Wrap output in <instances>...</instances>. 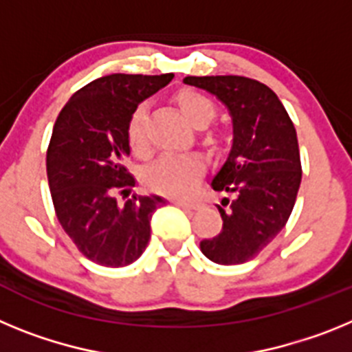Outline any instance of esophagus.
<instances>
[{"instance_id":"1","label":"esophagus","mask_w":352,"mask_h":352,"mask_svg":"<svg viewBox=\"0 0 352 352\" xmlns=\"http://www.w3.org/2000/svg\"><path fill=\"white\" fill-rule=\"evenodd\" d=\"M173 203L185 208V210H199L201 208V203H197V201H188V199H173Z\"/></svg>"}]
</instances>
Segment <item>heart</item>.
Returning a JSON list of instances; mask_svg holds the SVG:
<instances>
[{
    "mask_svg": "<svg viewBox=\"0 0 352 352\" xmlns=\"http://www.w3.org/2000/svg\"><path fill=\"white\" fill-rule=\"evenodd\" d=\"M174 102L185 120L194 126L208 125L217 114L213 100L195 89H182L174 95ZM126 141L133 153L141 155L146 151L148 141L144 105H139L130 113L126 120ZM210 141H219V135L211 133ZM204 169V160L199 155H164L146 167L142 179L149 190L173 197H185L194 192Z\"/></svg>",
    "mask_w": 352,
    "mask_h": 352,
    "instance_id": "b5f03b06",
    "label": "heart"
}]
</instances>
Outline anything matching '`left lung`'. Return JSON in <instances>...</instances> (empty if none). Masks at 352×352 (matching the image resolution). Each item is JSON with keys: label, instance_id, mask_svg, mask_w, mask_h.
Listing matches in <instances>:
<instances>
[{"label": "left lung", "instance_id": "8db88e82", "mask_svg": "<svg viewBox=\"0 0 352 352\" xmlns=\"http://www.w3.org/2000/svg\"><path fill=\"white\" fill-rule=\"evenodd\" d=\"M229 109L232 146L211 188L231 195L217 206L223 226L201 241V252L217 264H241L284 229L296 203L301 162L296 129L278 96L259 80L241 76L185 77Z\"/></svg>", "mask_w": 352, "mask_h": 352}]
</instances>
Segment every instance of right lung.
<instances>
[{
    "label": "right lung",
    "instance_id": "right-lung-1",
    "mask_svg": "<svg viewBox=\"0 0 352 352\" xmlns=\"http://www.w3.org/2000/svg\"><path fill=\"white\" fill-rule=\"evenodd\" d=\"M173 74H111L91 80L61 109L47 148V179L56 217L89 261L107 268L135 263L146 250L151 214L166 204L160 195H132L135 178L126 120L148 96L167 86Z\"/></svg>",
    "mask_w": 352,
    "mask_h": 352
}]
</instances>
